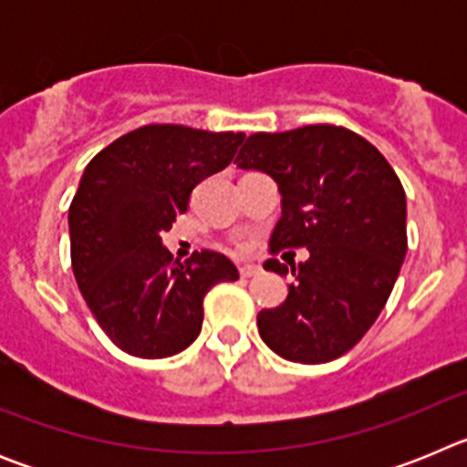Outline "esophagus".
Wrapping results in <instances>:
<instances>
[{"mask_svg":"<svg viewBox=\"0 0 467 467\" xmlns=\"http://www.w3.org/2000/svg\"><path fill=\"white\" fill-rule=\"evenodd\" d=\"M238 271H241L243 278H253V275L262 274V269H259L257 264H243V266Z\"/></svg>","mask_w":467,"mask_h":467,"instance_id":"1","label":"esophagus"}]
</instances>
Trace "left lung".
<instances>
[{
    "mask_svg": "<svg viewBox=\"0 0 467 467\" xmlns=\"http://www.w3.org/2000/svg\"><path fill=\"white\" fill-rule=\"evenodd\" d=\"M238 168L278 184L271 253L306 247L308 259L266 271L292 275L287 299L264 308L257 327L274 353L301 365L344 356L374 325L407 254V198L381 151L341 126L254 133Z\"/></svg>",
    "mask_w": 467,
    "mask_h": 467,
    "instance_id": "left-lung-1",
    "label": "left lung"
}]
</instances>
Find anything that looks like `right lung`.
Listing matches in <instances>:
<instances>
[{
    "label": "right lung",
    "mask_w": 467,
    "mask_h": 467,
    "mask_svg": "<svg viewBox=\"0 0 467 467\" xmlns=\"http://www.w3.org/2000/svg\"><path fill=\"white\" fill-rule=\"evenodd\" d=\"M245 140L187 126H142L86 166L69 205L72 269L98 325L135 358H171L196 341L203 296L238 280L213 250L172 259L161 236L187 213L193 187L224 171Z\"/></svg>",
    "instance_id": "1"
}]
</instances>
